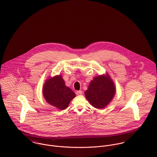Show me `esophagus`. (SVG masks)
<instances>
[{
	"label": "esophagus",
	"instance_id": "34e87169",
	"mask_svg": "<svg viewBox=\"0 0 157 157\" xmlns=\"http://www.w3.org/2000/svg\"><path fill=\"white\" fill-rule=\"evenodd\" d=\"M82 91H81V90H80V91H76V95H82Z\"/></svg>",
	"mask_w": 157,
	"mask_h": 157
}]
</instances>
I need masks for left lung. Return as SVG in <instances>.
Masks as SVG:
<instances>
[{
  "label": "left lung",
  "mask_w": 157,
  "mask_h": 157,
  "mask_svg": "<svg viewBox=\"0 0 157 157\" xmlns=\"http://www.w3.org/2000/svg\"><path fill=\"white\" fill-rule=\"evenodd\" d=\"M85 96L93 107L101 109L109 104L116 94V87L108 73L98 75L91 80Z\"/></svg>",
  "instance_id": "obj_1"
}]
</instances>
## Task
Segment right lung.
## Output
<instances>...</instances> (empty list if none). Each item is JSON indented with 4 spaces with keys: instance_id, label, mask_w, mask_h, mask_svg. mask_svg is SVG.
Returning a JSON list of instances; mask_svg holds the SVG:
<instances>
[{
    "instance_id": "obj_1",
    "label": "right lung",
    "mask_w": 157,
    "mask_h": 157,
    "mask_svg": "<svg viewBox=\"0 0 157 157\" xmlns=\"http://www.w3.org/2000/svg\"><path fill=\"white\" fill-rule=\"evenodd\" d=\"M46 101L59 109H65L70 101L76 97L75 93L65 85L61 75H56L46 80L43 87Z\"/></svg>"
}]
</instances>
